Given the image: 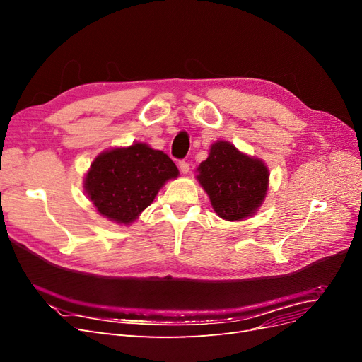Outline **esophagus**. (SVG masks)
Returning a JSON list of instances; mask_svg holds the SVG:
<instances>
[{"label": "esophagus", "instance_id": "esophagus-1", "mask_svg": "<svg viewBox=\"0 0 362 362\" xmlns=\"http://www.w3.org/2000/svg\"><path fill=\"white\" fill-rule=\"evenodd\" d=\"M178 166H180V170H181L182 173H187V172L190 170V163L185 161V160H181Z\"/></svg>", "mask_w": 362, "mask_h": 362}]
</instances>
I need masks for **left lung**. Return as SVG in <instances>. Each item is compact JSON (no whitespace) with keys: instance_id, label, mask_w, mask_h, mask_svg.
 Listing matches in <instances>:
<instances>
[{"instance_id":"1","label":"left lung","mask_w":362,"mask_h":362,"mask_svg":"<svg viewBox=\"0 0 362 362\" xmlns=\"http://www.w3.org/2000/svg\"><path fill=\"white\" fill-rule=\"evenodd\" d=\"M198 170L214 211L226 221H242L254 214L264 199L269 184L264 163L242 154L228 141L214 144Z\"/></svg>"}]
</instances>
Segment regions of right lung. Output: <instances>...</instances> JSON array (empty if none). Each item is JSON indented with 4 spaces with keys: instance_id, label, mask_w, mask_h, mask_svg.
<instances>
[{
    "instance_id": "right-lung-1",
    "label": "right lung",
    "mask_w": 362,
    "mask_h": 362,
    "mask_svg": "<svg viewBox=\"0 0 362 362\" xmlns=\"http://www.w3.org/2000/svg\"><path fill=\"white\" fill-rule=\"evenodd\" d=\"M177 177V166L164 152L136 144L98 157L84 187L103 216L128 225L151 205L164 182Z\"/></svg>"
}]
</instances>
